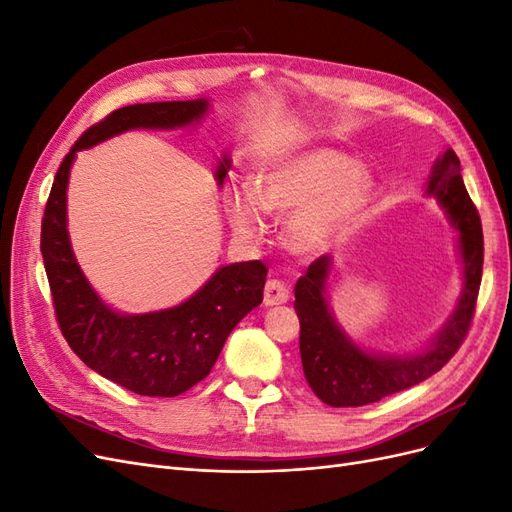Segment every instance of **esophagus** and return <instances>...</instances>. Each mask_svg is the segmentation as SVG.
Wrapping results in <instances>:
<instances>
[{"label":"esophagus","instance_id":"34e87169","mask_svg":"<svg viewBox=\"0 0 512 512\" xmlns=\"http://www.w3.org/2000/svg\"><path fill=\"white\" fill-rule=\"evenodd\" d=\"M288 301V288L280 280H269L265 284V305H282Z\"/></svg>","mask_w":512,"mask_h":512}]
</instances>
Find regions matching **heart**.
<instances>
[{
	"label": "heart",
	"instance_id": "obj_1",
	"mask_svg": "<svg viewBox=\"0 0 512 512\" xmlns=\"http://www.w3.org/2000/svg\"><path fill=\"white\" fill-rule=\"evenodd\" d=\"M371 194V177L335 149H307L273 162L256 179L224 198L232 230L256 239L265 214L288 215L286 239L294 252L318 254L335 241Z\"/></svg>",
	"mask_w": 512,
	"mask_h": 512
}]
</instances>
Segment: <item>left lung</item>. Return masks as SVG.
<instances>
[{
    "label": "left lung",
    "mask_w": 512,
    "mask_h": 512,
    "mask_svg": "<svg viewBox=\"0 0 512 512\" xmlns=\"http://www.w3.org/2000/svg\"><path fill=\"white\" fill-rule=\"evenodd\" d=\"M427 194L438 200L459 230L463 290L453 316L421 354H369L356 346L335 322L327 301L331 256H320L294 286V312L301 322L299 348L307 384L318 399L333 408L367 406L406 391L440 371L466 339L483 277V226L461 179L453 149L436 160Z\"/></svg>",
    "instance_id": "left-lung-1"
}]
</instances>
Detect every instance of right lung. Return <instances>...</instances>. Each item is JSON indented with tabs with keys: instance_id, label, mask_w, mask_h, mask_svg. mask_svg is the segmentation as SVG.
I'll return each instance as SVG.
<instances>
[{
	"instance_id": "right-lung-1",
	"label": "right lung",
	"mask_w": 512,
	"mask_h": 512,
	"mask_svg": "<svg viewBox=\"0 0 512 512\" xmlns=\"http://www.w3.org/2000/svg\"><path fill=\"white\" fill-rule=\"evenodd\" d=\"M209 111V100L149 102L123 106L81 134L72 145L46 200L40 252L53 294L61 335L79 359L106 380L136 395L177 397L209 376L230 331L262 303L267 267L260 260L235 262L213 273L188 301L149 314H119L89 286L74 258L66 190L76 151L94 147L121 132L173 130L190 126ZM230 168L220 160L218 185Z\"/></svg>"
}]
</instances>
